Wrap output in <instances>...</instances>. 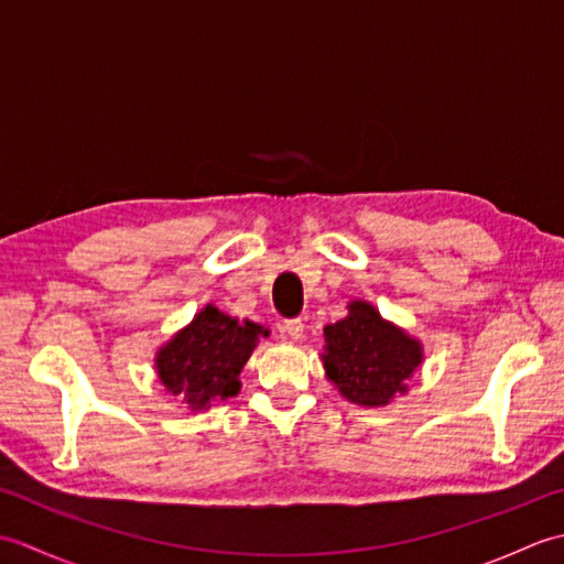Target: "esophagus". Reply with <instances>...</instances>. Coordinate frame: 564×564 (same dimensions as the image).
<instances>
[{
	"label": "esophagus",
	"instance_id": "obj_1",
	"mask_svg": "<svg viewBox=\"0 0 564 564\" xmlns=\"http://www.w3.org/2000/svg\"><path fill=\"white\" fill-rule=\"evenodd\" d=\"M303 319H285V325H283V332H285V337H291V339H301L303 337Z\"/></svg>",
	"mask_w": 564,
	"mask_h": 564
}]
</instances>
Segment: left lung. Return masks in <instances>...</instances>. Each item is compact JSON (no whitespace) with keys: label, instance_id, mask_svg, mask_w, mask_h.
<instances>
[{"label":"left lung","instance_id":"obj_1","mask_svg":"<svg viewBox=\"0 0 564 564\" xmlns=\"http://www.w3.org/2000/svg\"><path fill=\"white\" fill-rule=\"evenodd\" d=\"M327 376L346 400L386 404L404 392V380L422 364V346L380 319L368 303H351L349 317L325 329Z\"/></svg>","mask_w":564,"mask_h":564}]
</instances>
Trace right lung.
Returning a JSON list of instances; mask_svg holds the SVG:
<instances>
[{
  "label": "right lung",
  "instance_id": "add662e5",
  "mask_svg": "<svg viewBox=\"0 0 564 564\" xmlns=\"http://www.w3.org/2000/svg\"><path fill=\"white\" fill-rule=\"evenodd\" d=\"M261 334H267L261 325H237V319L208 305L158 354L160 380L191 410H206L237 394L239 370Z\"/></svg>",
  "mask_w": 564,
  "mask_h": 564
}]
</instances>
